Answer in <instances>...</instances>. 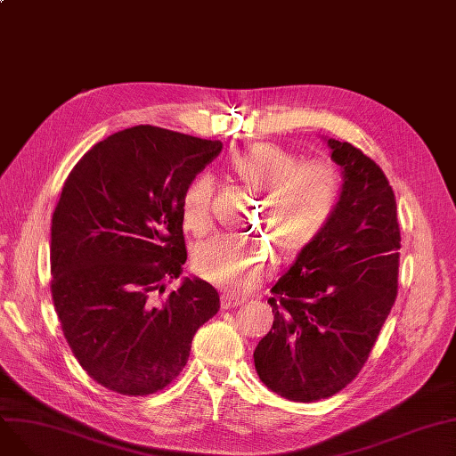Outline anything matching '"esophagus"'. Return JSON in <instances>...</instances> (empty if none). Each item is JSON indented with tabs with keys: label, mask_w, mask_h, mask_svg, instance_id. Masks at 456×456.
Listing matches in <instances>:
<instances>
[{
	"label": "esophagus",
	"mask_w": 456,
	"mask_h": 456,
	"mask_svg": "<svg viewBox=\"0 0 456 456\" xmlns=\"http://www.w3.org/2000/svg\"><path fill=\"white\" fill-rule=\"evenodd\" d=\"M246 299L242 296H234V294H229V292H224L222 294V306L224 308H234V306H240Z\"/></svg>",
	"instance_id": "34e87169"
}]
</instances>
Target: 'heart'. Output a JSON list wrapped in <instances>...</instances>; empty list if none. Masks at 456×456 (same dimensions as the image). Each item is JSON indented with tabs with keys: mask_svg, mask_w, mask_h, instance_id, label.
<instances>
[{
	"mask_svg": "<svg viewBox=\"0 0 456 456\" xmlns=\"http://www.w3.org/2000/svg\"><path fill=\"white\" fill-rule=\"evenodd\" d=\"M227 170L238 183L262 194V222L270 225L286 253H299L318 240L344 191L337 164L327 159L301 160L297 153L270 142L232 153ZM181 220L194 236L212 229V181L207 175L194 177L183 190ZM273 260L265 242L218 236L196 248L194 270L222 289L244 292L270 273Z\"/></svg>",
	"mask_w": 456,
	"mask_h": 456,
	"instance_id": "heart-1",
	"label": "heart"
}]
</instances>
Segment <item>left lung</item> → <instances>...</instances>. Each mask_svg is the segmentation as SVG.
Segmentation results:
<instances>
[{
    "mask_svg": "<svg viewBox=\"0 0 456 456\" xmlns=\"http://www.w3.org/2000/svg\"><path fill=\"white\" fill-rule=\"evenodd\" d=\"M344 191L327 229L272 289L273 325L253 353L265 385L313 403L364 368L397 297L401 231L394 190L379 164L329 138Z\"/></svg>",
    "mask_w": 456,
    "mask_h": 456,
    "instance_id": "8db88e82",
    "label": "left lung"
}]
</instances>
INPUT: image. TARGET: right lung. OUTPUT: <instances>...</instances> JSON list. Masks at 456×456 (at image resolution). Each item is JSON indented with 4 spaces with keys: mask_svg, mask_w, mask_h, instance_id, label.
<instances>
[{
    "mask_svg": "<svg viewBox=\"0 0 456 456\" xmlns=\"http://www.w3.org/2000/svg\"><path fill=\"white\" fill-rule=\"evenodd\" d=\"M220 151V140L136 126L95 143L64 181L52 220L53 305L77 362L110 392L166 388L220 310L201 279L166 294L186 262L183 190Z\"/></svg>",
    "mask_w": 456,
    "mask_h": 456,
    "instance_id": "obj_1",
    "label": "right lung"
}]
</instances>
